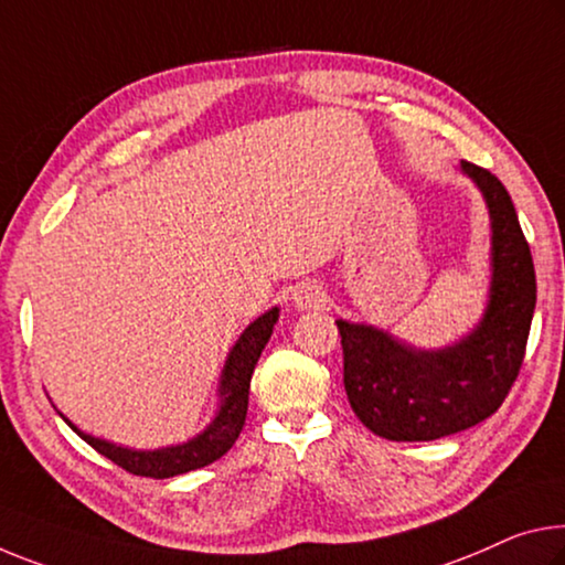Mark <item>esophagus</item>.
<instances>
[{"label": "esophagus", "instance_id": "34e87169", "mask_svg": "<svg viewBox=\"0 0 565 565\" xmlns=\"http://www.w3.org/2000/svg\"><path fill=\"white\" fill-rule=\"evenodd\" d=\"M291 301L294 307L303 311V309H319L327 299H324V291H321L317 284H301L299 289H294Z\"/></svg>", "mask_w": 565, "mask_h": 565}]
</instances>
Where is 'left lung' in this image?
Masks as SVG:
<instances>
[{
    "label": "left lung",
    "mask_w": 565,
    "mask_h": 565,
    "mask_svg": "<svg viewBox=\"0 0 565 565\" xmlns=\"http://www.w3.org/2000/svg\"><path fill=\"white\" fill-rule=\"evenodd\" d=\"M490 213V289L476 329L455 344L417 349L372 324L337 319L344 390L354 415L384 440L427 443L490 417L521 372L535 309V268L505 185L460 160Z\"/></svg>",
    "instance_id": "left-lung-1"
}]
</instances>
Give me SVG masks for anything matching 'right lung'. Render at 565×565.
Returning a JSON list of instances; mask_svg holds the SVG:
<instances>
[{
	"instance_id": "add662e5",
	"label": "right lung",
	"mask_w": 565,
	"mask_h": 565,
	"mask_svg": "<svg viewBox=\"0 0 565 565\" xmlns=\"http://www.w3.org/2000/svg\"><path fill=\"white\" fill-rule=\"evenodd\" d=\"M276 321H279V307L268 309L266 315L250 321L244 329V334L236 339V344L231 347L226 364H223L221 372L216 417L211 419L203 433L191 437L188 443L158 447V450H132V447L115 445L110 440H103V437L83 433V429L70 423L62 412L60 417L65 419L87 445H93L97 452L105 455V458L113 460L115 465H120L122 470L132 472V476L163 480L205 468V465L223 458L238 440L241 429H244L250 374H254V366L258 362V356H262L266 342L271 339Z\"/></svg>"
}]
</instances>
